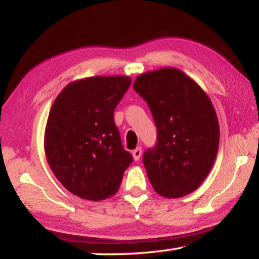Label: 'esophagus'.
<instances>
[{"instance_id": "1", "label": "esophagus", "mask_w": 259, "mask_h": 259, "mask_svg": "<svg viewBox=\"0 0 259 259\" xmlns=\"http://www.w3.org/2000/svg\"><path fill=\"white\" fill-rule=\"evenodd\" d=\"M141 154H143V150H141V147H137L136 150H134L133 152H132V155H133V159L134 160H139L140 159V157H141Z\"/></svg>"}]
</instances>
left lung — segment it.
Returning a JSON list of instances; mask_svg holds the SVG:
<instances>
[{
	"mask_svg": "<svg viewBox=\"0 0 259 259\" xmlns=\"http://www.w3.org/2000/svg\"><path fill=\"white\" fill-rule=\"evenodd\" d=\"M133 88L148 104L158 131L157 146L143 157L152 186L165 198L187 196L217 157L219 123L210 98L175 67L140 74Z\"/></svg>",
	"mask_w": 259,
	"mask_h": 259,
	"instance_id": "obj_1",
	"label": "left lung"
}]
</instances>
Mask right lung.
<instances>
[{
	"label": "right lung",
	"instance_id": "obj_1",
	"mask_svg": "<svg viewBox=\"0 0 259 259\" xmlns=\"http://www.w3.org/2000/svg\"><path fill=\"white\" fill-rule=\"evenodd\" d=\"M131 81L125 75L72 81L49 111L46 159L59 182L82 199L98 201L114 196L132 164L113 116Z\"/></svg>",
	"mask_w": 259,
	"mask_h": 259
}]
</instances>
